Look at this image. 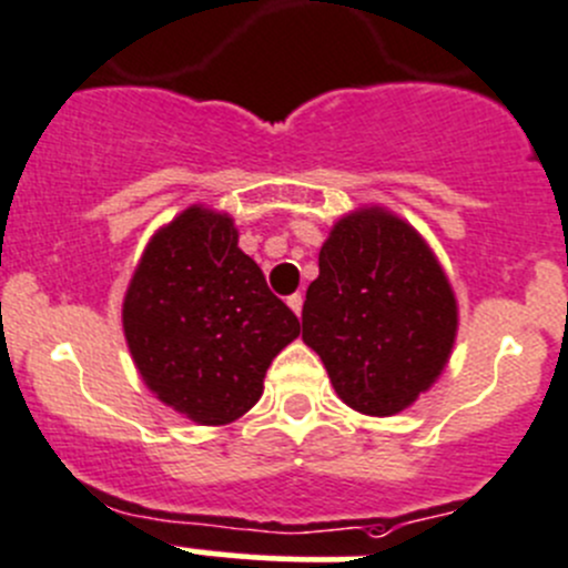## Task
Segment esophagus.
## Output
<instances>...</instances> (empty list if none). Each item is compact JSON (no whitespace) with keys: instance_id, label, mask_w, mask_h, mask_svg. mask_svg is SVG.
I'll use <instances>...</instances> for the list:
<instances>
[{"instance_id":"1","label":"esophagus","mask_w":568,"mask_h":568,"mask_svg":"<svg viewBox=\"0 0 568 568\" xmlns=\"http://www.w3.org/2000/svg\"><path fill=\"white\" fill-rule=\"evenodd\" d=\"M286 303H290L292 312H295L297 317H301V308H303V295H301V292H295V295L286 297Z\"/></svg>"}]
</instances>
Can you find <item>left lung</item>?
Listing matches in <instances>:
<instances>
[{
    "instance_id": "8db88e82",
    "label": "left lung",
    "mask_w": 568,
    "mask_h": 568,
    "mask_svg": "<svg viewBox=\"0 0 568 568\" xmlns=\"http://www.w3.org/2000/svg\"><path fill=\"white\" fill-rule=\"evenodd\" d=\"M303 342L336 395L373 417L403 412L439 378L456 339V297L428 245L400 217H342L320 248Z\"/></svg>"
}]
</instances>
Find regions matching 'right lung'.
I'll return each mask as SVG.
<instances>
[{"label":"right lung","instance_id":"add662e5","mask_svg":"<svg viewBox=\"0 0 568 568\" xmlns=\"http://www.w3.org/2000/svg\"><path fill=\"white\" fill-rule=\"evenodd\" d=\"M123 331L145 386L201 425H226L301 320L237 248L232 217L190 206L145 248L123 301Z\"/></svg>","mask_w":568,"mask_h":568}]
</instances>
